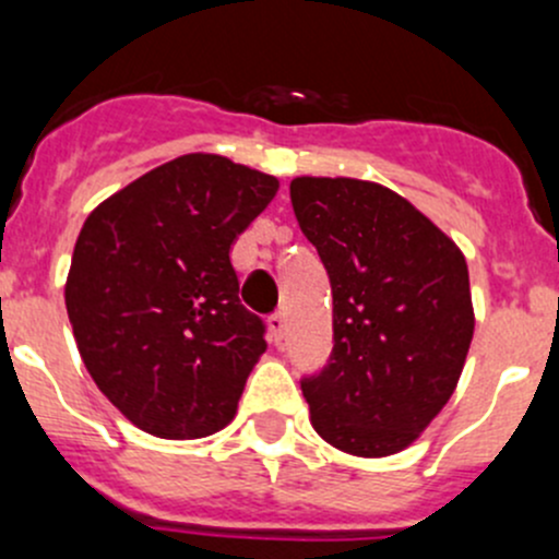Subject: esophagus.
I'll return each instance as SVG.
<instances>
[{
	"label": "esophagus",
	"mask_w": 559,
	"mask_h": 559,
	"mask_svg": "<svg viewBox=\"0 0 559 559\" xmlns=\"http://www.w3.org/2000/svg\"><path fill=\"white\" fill-rule=\"evenodd\" d=\"M267 326H270V337H273L275 343H281V337H284V330H286L284 313H273V316H270Z\"/></svg>",
	"instance_id": "esophagus-1"
}]
</instances>
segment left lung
I'll return each instance as SVG.
<instances>
[{
    "instance_id": "8db88e82",
    "label": "left lung",
    "mask_w": 559,
    "mask_h": 559,
    "mask_svg": "<svg viewBox=\"0 0 559 559\" xmlns=\"http://www.w3.org/2000/svg\"><path fill=\"white\" fill-rule=\"evenodd\" d=\"M289 194L332 286V354L300 381L313 430L354 456L403 452L465 368L476 324L465 257L381 183L302 175Z\"/></svg>"
}]
</instances>
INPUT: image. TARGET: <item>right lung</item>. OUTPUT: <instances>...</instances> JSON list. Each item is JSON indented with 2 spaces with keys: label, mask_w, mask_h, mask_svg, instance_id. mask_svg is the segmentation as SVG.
<instances>
[{
  "label": "right lung",
  "mask_w": 559,
  "mask_h": 559,
  "mask_svg": "<svg viewBox=\"0 0 559 559\" xmlns=\"http://www.w3.org/2000/svg\"><path fill=\"white\" fill-rule=\"evenodd\" d=\"M275 191L273 175L186 154L88 213L67 316L94 384L140 430L183 441L233 421L267 343L229 248Z\"/></svg>",
  "instance_id": "right-lung-1"
}]
</instances>
